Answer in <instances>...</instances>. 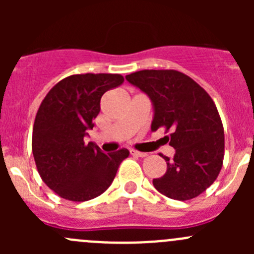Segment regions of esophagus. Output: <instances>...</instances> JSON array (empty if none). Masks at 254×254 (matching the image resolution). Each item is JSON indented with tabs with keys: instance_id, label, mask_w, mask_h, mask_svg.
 Here are the masks:
<instances>
[{
	"instance_id": "obj_1",
	"label": "esophagus",
	"mask_w": 254,
	"mask_h": 254,
	"mask_svg": "<svg viewBox=\"0 0 254 254\" xmlns=\"http://www.w3.org/2000/svg\"><path fill=\"white\" fill-rule=\"evenodd\" d=\"M130 153H131L132 156H137V157H146V156H147V153L140 152V151L137 150H130Z\"/></svg>"
}]
</instances>
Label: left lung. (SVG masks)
<instances>
[{"label": "left lung", "instance_id": "1", "mask_svg": "<svg viewBox=\"0 0 254 254\" xmlns=\"http://www.w3.org/2000/svg\"><path fill=\"white\" fill-rule=\"evenodd\" d=\"M127 81L151 98L155 108L151 130H171L173 160L162 156L167 172L152 183L175 200H190L219 176L225 153L221 118L211 97L193 78L176 70H141Z\"/></svg>", "mask_w": 254, "mask_h": 254}]
</instances>
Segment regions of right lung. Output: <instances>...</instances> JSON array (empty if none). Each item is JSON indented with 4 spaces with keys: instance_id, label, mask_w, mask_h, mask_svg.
I'll return each instance as SVG.
<instances>
[{
    "instance_id": "add662e5",
    "label": "right lung",
    "mask_w": 254,
    "mask_h": 254,
    "mask_svg": "<svg viewBox=\"0 0 254 254\" xmlns=\"http://www.w3.org/2000/svg\"><path fill=\"white\" fill-rule=\"evenodd\" d=\"M123 82L119 73L72 75L43 99L33 125L32 151L43 182L61 198L86 201L101 195L129 156L127 148L106 155L83 140L93 129L102 96Z\"/></svg>"
}]
</instances>
